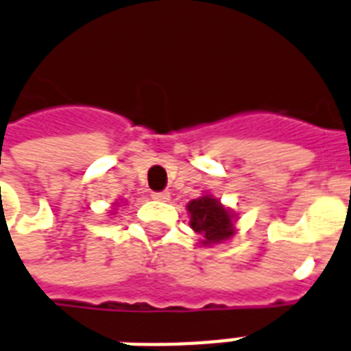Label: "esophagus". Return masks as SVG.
<instances>
[{
    "label": "esophagus",
    "instance_id": "esophagus-1",
    "mask_svg": "<svg viewBox=\"0 0 351 351\" xmlns=\"http://www.w3.org/2000/svg\"><path fill=\"white\" fill-rule=\"evenodd\" d=\"M151 197L154 200H162V202H165V200H169L171 195L167 193V191H154V193H152Z\"/></svg>",
    "mask_w": 351,
    "mask_h": 351
}]
</instances>
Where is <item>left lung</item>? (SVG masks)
Instances as JSON below:
<instances>
[{
  "label": "left lung",
  "mask_w": 351,
  "mask_h": 351,
  "mask_svg": "<svg viewBox=\"0 0 351 351\" xmlns=\"http://www.w3.org/2000/svg\"><path fill=\"white\" fill-rule=\"evenodd\" d=\"M187 211L191 215V228L204 237L206 245L221 243L234 235V224L232 215L223 206L219 204L217 199L211 195H204L200 199L191 200L187 204Z\"/></svg>",
  "instance_id": "1"
}]
</instances>
